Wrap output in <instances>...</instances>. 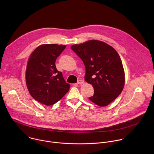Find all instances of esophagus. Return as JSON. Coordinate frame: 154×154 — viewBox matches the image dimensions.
<instances>
[{
	"instance_id": "esophagus-1",
	"label": "esophagus",
	"mask_w": 154,
	"mask_h": 154,
	"mask_svg": "<svg viewBox=\"0 0 154 154\" xmlns=\"http://www.w3.org/2000/svg\"><path fill=\"white\" fill-rule=\"evenodd\" d=\"M84 81L83 80H81V79H80V80H78V82H77V83L78 84H79V85H83V84H84Z\"/></svg>"
}]
</instances>
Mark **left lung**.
Here are the masks:
<instances>
[{"mask_svg":"<svg viewBox=\"0 0 154 154\" xmlns=\"http://www.w3.org/2000/svg\"><path fill=\"white\" fill-rule=\"evenodd\" d=\"M71 49L82 60L86 69L85 80L94 88L89 99L105 106L121 93L125 84V73L116 51L99 40H89L71 46Z\"/></svg>","mask_w":154,"mask_h":154,"instance_id":"8db88e82","label":"left lung"}]
</instances>
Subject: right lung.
Listing matches in <instances>:
<instances>
[{"mask_svg": "<svg viewBox=\"0 0 154 154\" xmlns=\"http://www.w3.org/2000/svg\"><path fill=\"white\" fill-rule=\"evenodd\" d=\"M66 46L45 44L30 54L27 63L26 81L30 95L38 102L51 105L59 101L69 88L61 72L55 66L57 58Z\"/></svg>", "mask_w": 154, "mask_h": 154, "instance_id": "1", "label": "right lung"}]
</instances>
